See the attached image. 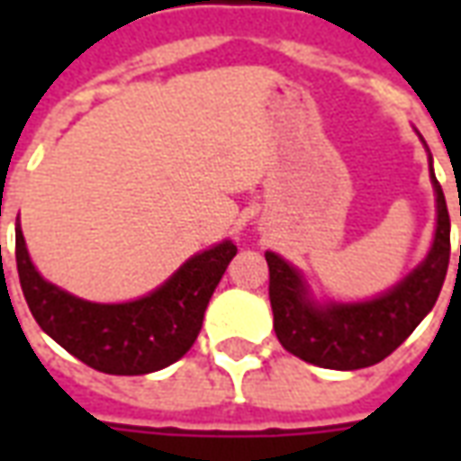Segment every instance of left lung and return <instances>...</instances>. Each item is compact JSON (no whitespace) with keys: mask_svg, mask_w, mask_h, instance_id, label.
I'll return each mask as SVG.
<instances>
[{"mask_svg":"<svg viewBox=\"0 0 461 461\" xmlns=\"http://www.w3.org/2000/svg\"><path fill=\"white\" fill-rule=\"evenodd\" d=\"M432 170V165H429ZM437 231L427 259L383 296L360 303H311L299 271L267 251L276 339L289 353L330 370H357L385 360L435 306L449 267V212L432 172ZM461 214V212H459Z\"/></svg>","mask_w":461,"mask_h":461,"instance_id":"8db88e82","label":"left lung"}]
</instances>
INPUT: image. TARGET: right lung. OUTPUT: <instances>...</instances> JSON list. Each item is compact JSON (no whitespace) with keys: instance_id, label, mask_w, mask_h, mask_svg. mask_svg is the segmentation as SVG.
Returning a JSON list of instances; mask_svg holds the SVG:
<instances>
[{"instance_id":"right-lung-1","label":"right lung","mask_w":461,"mask_h":461,"mask_svg":"<svg viewBox=\"0 0 461 461\" xmlns=\"http://www.w3.org/2000/svg\"><path fill=\"white\" fill-rule=\"evenodd\" d=\"M234 254L237 247L221 241L145 299L91 303L39 276L16 227V271L32 316L71 356L108 375H145L180 360L200 336L204 309Z\"/></svg>"}]
</instances>
